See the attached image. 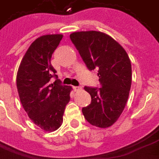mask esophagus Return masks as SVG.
Returning a JSON list of instances; mask_svg holds the SVG:
<instances>
[{
    "mask_svg": "<svg viewBox=\"0 0 159 159\" xmlns=\"http://www.w3.org/2000/svg\"><path fill=\"white\" fill-rule=\"evenodd\" d=\"M73 89H74V91H80V90L82 89V87H80V86H75V87H73Z\"/></svg>",
    "mask_w": 159,
    "mask_h": 159,
    "instance_id": "34e87169",
    "label": "esophagus"
}]
</instances>
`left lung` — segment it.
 <instances>
[{"mask_svg":"<svg viewBox=\"0 0 159 159\" xmlns=\"http://www.w3.org/2000/svg\"><path fill=\"white\" fill-rule=\"evenodd\" d=\"M89 70H98L100 88L84 87L91 103L82 109L85 119L93 126L107 128L120 117L129 94L132 69L123 47L105 33L80 31L70 35Z\"/></svg>","mask_w":159,"mask_h":159,"instance_id":"8db88e82","label":"left lung"}]
</instances>
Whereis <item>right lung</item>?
Wrapping results in <instances>:
<instances>
[{"instance_id":"obj_1","label":"right lung","mask_w":159,"mask_h":159,"mask_svg":"<svg viewBox=\"0 0 159 159\" xmlns=\"http://www.w3.org/2000/svg\"><path fill=\"white\" fill-rule=\"evenodd\" d=\"M62 35H46L32 42L17 74V88L24 109L32 122L45 131L61 126L71 88L62 85L51 65L52 52ZM53 77L56 81L52 83Z\"/></svg>"}]
</instances>
